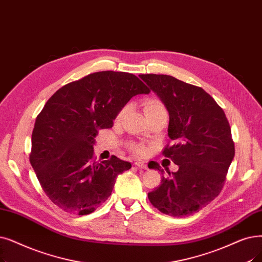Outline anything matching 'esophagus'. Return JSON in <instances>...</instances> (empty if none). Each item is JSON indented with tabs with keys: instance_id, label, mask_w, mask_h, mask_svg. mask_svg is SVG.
I'll list each match as a JSON object with an SVG mask.
<instances>
[{
	"instance_id": "obj_1",
	"label": "esophagus",
	"mask_w": 262,
	"mask_h": 262,
	"mask_svg": "<svg viewBox=\"0 0 262 262\" xmlns=\"http://www.w3.org/2000/svg\"><path fill=\"white\" fill-rule=\"evenodd\" d=\"M135 166L138 167V168H141V169H147V165L143 162H136Z\"/></svg>"
}]
</instances>
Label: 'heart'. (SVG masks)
I'll use <instances>...</instances> for the list:
<instances>
[{"instance_id":"1","label":"heart","mask_w":262,"mask_h":262,"mask_svg":"<svg viewBox=\"0 0 262 262\" xmlns=\"http://www.w3.org/2000/svg\"><path fill=\"white\" fill-rule=\"evenodd\" d=\"M164 105L161 103L159 100L156 99H151V100H147L144 103V111H145V115L149 116L151 113L157 111V110H161L164 109ZM129 109V105L124 106L120 112L118 113L117 116V121H121L125 115H126L127 111ZM128 149L130 150L132 153H134L135 155H138V156H143L146 153V147L143 143H137V142H130L128 143Z\"/></svg>"}]
</instances>
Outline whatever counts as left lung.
Wrapping results in <instances>:
<instances>
[{
	"label": "left lung",
	"mask_w": 262,
	"mask_h": 262,
	"mask_svg": "<svg viewBox=\"0 0 262 262\" xmlns=\"http://www.w3.org/2000/svg\"><path fill=\"white\" fill-rule=\"evenodd\" d=\"M169 112L163 155L179 166L147 194L157 210L173 217L198 212L219 196L234 157V142L224 110L203 89L168 75H140ZM150 168L161 170L152 162ZM162 174L164 170H161Z\"/></svg>",
	"instance_id": "obj_1"
}]
</instances>
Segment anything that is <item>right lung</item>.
<instances>
[{
    "instance_id": "obj_1",
    "label": "right lung",
    "mask_w": 262,
    "mask_h": 262,
    "mask_svg": "<svg viewBox=\"0 0 262 262\" xmlns=\"http://www.w3.org/2000/svg\"><path fill=\"white\" fill-rule=\"evenodd\" d=\"M147 93L137 76L106 71L67 83L48 99L34 125L30 163L56 207L86 215L109 198L117 177L132 165L115 155L95 162V137L112 127L133 96Z\"/></svg>"
}]
</instances>
